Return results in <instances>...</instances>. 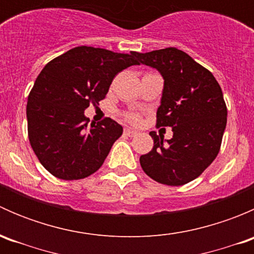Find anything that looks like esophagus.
<instances>
[{"label":"esophagus","instance_id":"1","mask_svg":"<svg viewBox=\"0 0 254 254\" xmlns=\"http://www.w3.org/2000/svg\"><path fill=\"white\" fill-rule=\"evenodd\" d=\"M124 134L127 135V136L132 137V136H135V135H136V131H135V130H132V129H129V127H127V129H124Z\"/></svg>","mask_w":254,"mask_h":254}]
</instances>
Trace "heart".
I'll use <instances>...</instances> for the list:
<instances>
[{"instance_id":"obj_1","label":"heart","mask_w":254,"mask_h":254,"mask_svg":"<svg viewBox=\"0 0 254 254\" xmlns=\"http://www.w3.org/2000/svg\"><path fill=\"white\" fill-rule=\"evenodd\" d=\"M125 118L131 123H136L137 120H139V115H137L136 113H127V114H125Z\"/></svg>"}]
</instances>
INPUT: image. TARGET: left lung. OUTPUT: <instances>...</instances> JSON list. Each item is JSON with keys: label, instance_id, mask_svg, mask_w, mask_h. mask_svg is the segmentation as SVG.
<instances>
[{"label": "left lung", "instance_id": "obj_1", "mask_svg": "<svg viewBox=\"0 0 254 254\" xmlns=\"http://www.w3.org/2000/svg\"><path fill=\"white\" fill-rule=\"evenodd\" d=\"M134 55L165 79L156 125L173 131L167 141L151 131L153 147L140 157V165L158 183L183 186L198 178L221 147L227 122L221 87L209 70L176 48Z\"/></svg>", "mask_w": 254, "mask_h": 254}]
</instances>
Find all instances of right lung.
I'll return each mask as SVG.
<instances>
[{"mask_svg":"<svg viewBox=\"0 0 254 254\" xmlns=\"http://www.w3.org/2000/svg\"><path fill=\"white\" fill-rule=\"evenodd\" d=\"M134 53L77 47L45 65L28 96V137L38 160L56 178L76 181L101 168L123 127L111 118L92 123L91 104L106 98L113 78L139 65Z\"/></svg>","mask_w":254,"mask_h":254,"instance_id":"add662e5","label":"right lung"}]
</instances>
